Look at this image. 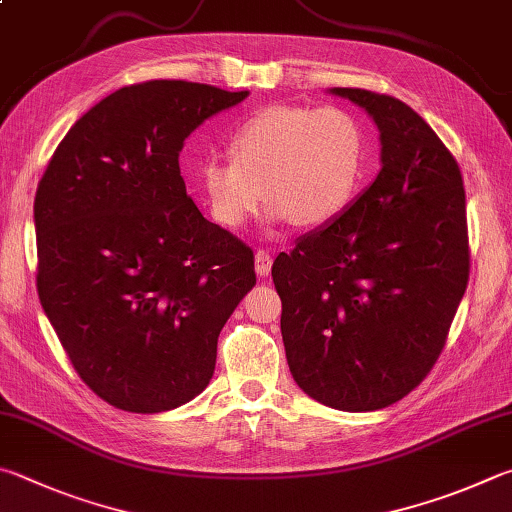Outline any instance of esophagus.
<instances>
[{
  "instance_id": "esophagus-1",
  "label": "esophagus",
  "mask_w": 512,
  "mask_h": 512,
  "mask_svg": "<svg viewBox=\"0 0 512 512\" xmlns=\"http://www.w3.org/2000/svg\"><path fill=\"white\" fill-rule=\"evenodd\" d=\"M271 266H273V255L268 253V250H257L255 253V273L259 277H266L271 273Z\"/></svg>"
}]
</instances>
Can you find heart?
<instances>
[{"instance_id":"obj_1","label":"heart","mask_w":512,"mask_h":512,"mask_svg":"<svg viewBox=\"0 0 512 512\" xmlns=\"http://www.w3.org/2000/svg\"><path fill=\"white\" fill-rule=\"evenodd\" d=\"M230 152L232 159H208L199 167L217 224L241 228L266 197L273 221L313 228L340 217L351 203L367 136L342 107H268L232 134Z\"/></svg>"}]
</instances>
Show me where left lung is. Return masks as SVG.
I'll return each mask as SVG.
<instances>
[{
	"label": "left lung",
	"instance_id": "obj_1",
	"mask_svg": "<svg viewBox=\"0 0 512 512\" xmlns=\"http://www.w3.org/2000/svg\"><path fill=\"white\" fill-rule=\"evenodd\" d=\"M374 118V183L273 264L288 369L342 412L401 401L430 374L470 275L466 190L434 129L398 98L333 87Z\"/></svg>",
	"mask_w": 512,
	"mask_h": 512
}]
</instances>
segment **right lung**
Here are the masks:
<instances>
[{
	"instance_id": "obj_1",
	"label": "right lung",
	"mask_w": 512,
	"mask_h": 512,
	"mask_svg": "<svg viewBox=\"0 0 512 512\" xmlns=\"http://www.w3.org/2000/svg\"><path fill=\"white\" fill-rule=\"evenodd\" d=\"M248 91L150 80L102 98L35 192L37 295L91 392L156 414L208 387L224 324L255 286L253 250L185 192L179 152Z\"/></svg>"
}]
</instances>
